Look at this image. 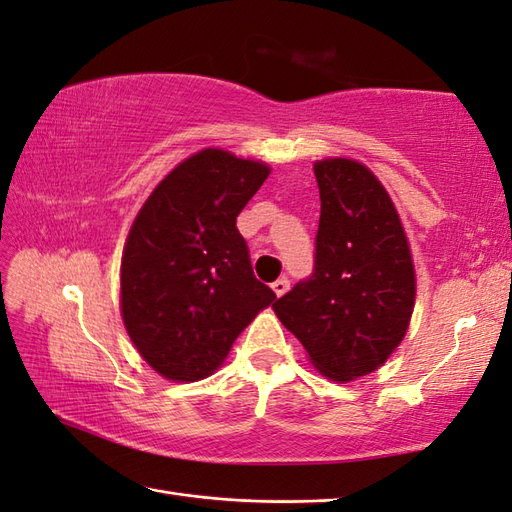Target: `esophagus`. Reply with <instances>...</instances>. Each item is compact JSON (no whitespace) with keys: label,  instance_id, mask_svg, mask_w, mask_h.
Here are the masks:
<instances>
[{"label":"esophagus","instance_id":"1","mask_svg":"<svg viewBox=\"0 0 512 512\" xmlns=\"http://www.w3.org/2000/svg\"><path fill=\"white\" fill-rule=\"evenodd\" d=\"M272 290H275V294L277 296H283L285 292L290 290V281H288V277H279L275 283H272Z\"/></svg>","mask_w":512,"mask_h":512}]
</instances>
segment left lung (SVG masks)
<instances>
[{
  "mask_svg": "<svg viewBox=\"0 0 512 512\" xmlns=\"http://www.w3.org/2000/svg\"><path fill=\"white\" fill-rule=\"evenodd\" d=\"M320 189L314 272L272 305L318 373L351 382L399 347L414 310V264L384 185L353 159L314 163Z\"/></svg>",
  "mask_w": 512,
  "mask_h": 512,
  "instance_id": "8db88e82",
  "label": "left lung"
}]
</instances>
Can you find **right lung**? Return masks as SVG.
<instances>
[{
  "mask_svg": "<svg viewBox=\"0 0 512 512\" xmlns=\"http://www.w3.org/2000/svg\"><path fill=\"white\" fill-rule=\"evenodd\" d=\"M270 174L266 163L205 148L154 187L122 255V318L159 375L196 382L277 299L255 279L235 220Z\"/></svg>",
  "mask_w": 512,
  "mask_h": 512,
  "instance_id": "1",
  "label": "right lung"
}]
</instances>
